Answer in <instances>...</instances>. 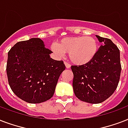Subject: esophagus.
I'll list each match as a JSON object with an SVG mask.
<instances>
[{"label":"esophagus","instance_id":"34e87169","mask_svg":"<svg viewBox=\"0 0 128 128\" xmlns=\"http://www.w3.org/2000/svg\"><path fill=\"white\" fill-rule=\"evenodd\" d=\"M64 64H65V67H66V68H67V69H69V68H70V67H71V65H69V63H67V62H64Z\"/></svg>","mask_w":128,"mask_h":128}]
</instances>
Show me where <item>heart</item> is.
<instances>
[{"label": "heart", "instance_id": "heart-1", "mask_svg": "<svg viewBox=\"0 0 128 128\" xmlns=\"http://www.w3.org/2000/svg\"><path fill=\"white\" fill-rule=\"evenodd\" d=\"M50 50L57 59H61L65 53H69V59L76 65H84L94 59L98 50V43L92 36H78L66 37L59 43L53 42Z\"/></svg>", "mask_w": 128, "mask_h": 128}]
</instances>
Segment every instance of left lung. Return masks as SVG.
Masks as SVG:
<instances>
[{
    "label": "left lung",
    "instance_id": "obj_1",
    "mask_svg": "<svg viewBox=\"0 0 128 128\" xmlns=\"http://www.w3.org/2000/svg\"><path fill=\"white\" fill-rule=\"evenodd\" d=\"M96 36L102 44L94 59L86 65L71 66L74 94L90 104L102 103L114 94L122 69L118 46L109 38Z\"/></svg>",
    "mask_w": 128,
    "mask_h": 128
}]
</instances>
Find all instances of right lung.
Returning <instances> with one entry per match:
<instances>
[{"mask_svg": "<svg viewBox=\"0 0 128 128\" xmlns=\"http://www.w3.org/2000/svg\"><path fill=\"white\" fill-rule=\"evenodd\" d=\"M39 38L16 42L8 53L6 73L9 86L18 98L40 104L52 98L63 61L50 57L52 51Z\"/></svg>", "mask_w": 128, "mask_h": 128, "instance_id": "obj_1", "label": "right lung"}]
</instances>
